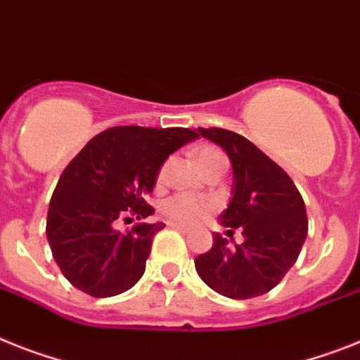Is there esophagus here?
Masks as SVG:
<instances>
[{
    "mask_svg": "<svg viewBox=\"0 0 360 360\" xmlns=\"http://www.w3.org/2000/svg\"><path fill=\"white\" fill-rule=\"evenodd\" d=\"M168 226H172V229H175V231H179V232H183V234H188L190 232V226H186V225H181V223H168Z\"/></svg>",
    "mask_w": 360,
    "mask_h": 360,
    "instance_id": "34e87169",
    "label": "esophagus"
}]
</instances>
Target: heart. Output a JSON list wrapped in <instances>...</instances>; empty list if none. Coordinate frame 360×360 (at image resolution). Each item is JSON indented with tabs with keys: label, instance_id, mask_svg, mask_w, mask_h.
Returning a JSON list of instances; mask_svg holds the SVG:
<instances>
[{
	"label": "heart",
	"instance_id": "1",
	"mask_svg": "<svg viewBox=\"0 0 360 360\" xmlns=\"http://www.w3.org/2000/svg\"><path fill=\"white\" fill-rule=\"evenodd\" d=\"M219 150L212 146H205L201 148L198 152V161L199 165L207 159L214 155H219ZM166 174V165L162 166L161 170H159V181L165 179ZM214 208V203L210 199H203L198 198V195L192 194H177L174 198L166 199L165 203H162L161 210L170 221L175 223H185V225H192V223L201 221L205 216H207L210 210Z\"/></svg>",
	"mask_w": 360,
	"mask_h": 360
}]
</instances>
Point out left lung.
Returning <instances> with one entry per match:
<instances>
[{
  "instance_id": "8db88e82",
  "label": "left lung",
  "mask_w": 360,
  "mask_h": 360,
  "mask_svg": "<svg viewBox=\"0 0 360 360\" xmlns=\"http://www.w3.org/2000/svg\"><path fill=\"white\" fill-rule=\"evenodd\" d=\"M231 159L232 199L219 216L223 226L240 229L234 249L214 232L212 249L194 259L208 288L245 300L276 288L295 265L307 236L306 205L285 172L249 139L223 128H198ZM232 232V231H226Z\"/></svg>"
}]
</instances>
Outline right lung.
Returning <instances> with one entry per match:
<instances>
[{
    "label": "right lung",
    "mask_w": 360,
    "mask_h": 360,
    "mask_svg": "<svg viewBox=\"0 0 360 360\" xmlns=\"http://www.w3.org/2000/svg\"><path fill=\"white\" fill-rule=\"evenodd\" d=\"M188 128L117 126L93 137L60 175L47 212V240L63 276L95 298L115 297L141 280L165 223L146 219V203L168 155L198 139Z\"/></svg>",
    "instance_id": "1"
}]
</instances>
